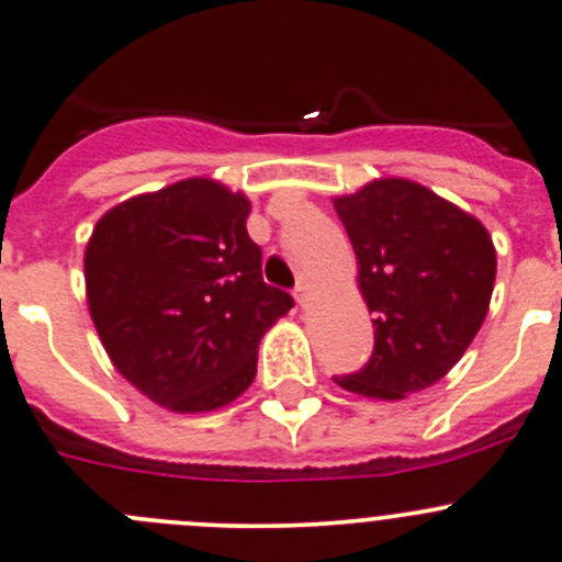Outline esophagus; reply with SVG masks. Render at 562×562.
Masks as SVG:
<instances>
[{
    "instance_id": "obj_1",
    "label": "esophagus",
    "mask_w": 562,
    "mask_h": 562,
    "mask_svg": "<svg viewBox=\"0 0 562 562\" xmlns=\"http://www.w3.org/2000/svg\"><path fill=\"white\" fill-rule=\"evenodd\" d=\"M293 296H296V302L302 307L307 305V299H311V282L307 280H299L296 288H293Z\"/></svg>"
}]
</instances>
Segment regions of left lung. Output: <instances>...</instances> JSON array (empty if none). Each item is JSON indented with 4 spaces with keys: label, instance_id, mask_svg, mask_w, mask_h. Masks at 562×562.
<instances>
[{
    "label": "left lung",
    "instance_id": "8db88e82",
    "mask_svg": "<svg viewBox=\"0 0 562 562\" xmlns=\"http://www.w3.org/2000/svg\"><path fill=\"white\" fill-rule=\"evenodd\" d=\"M374 313V352L340 387L402 400L447 374L485 322L496 249L474 216L418 182L387 177L335 199Z\"/></svg>",
    "mask_w": 562,
    "mask_h": 562
}]
</instances>
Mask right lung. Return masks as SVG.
I'll return each mask as SVG.
<instances>
[{
  "mask_svg": "<svg viewBox=\"0 0 562 562\" xmlns=\"http://www.w3.org/2000/svg\"><path fill=\"white\" fill-rule=\"evenodd\" d=\"M249 199L191 177L108 210L86 249L93 327L155 405L207 413L251 385L266 329L293 307L266 285Z\"/></svg>",
  "mask_w": 562,
  "mask_h": 562,
  "instance_id": "right-lung-1",
  "label": "right lung"
}]
</instances>
